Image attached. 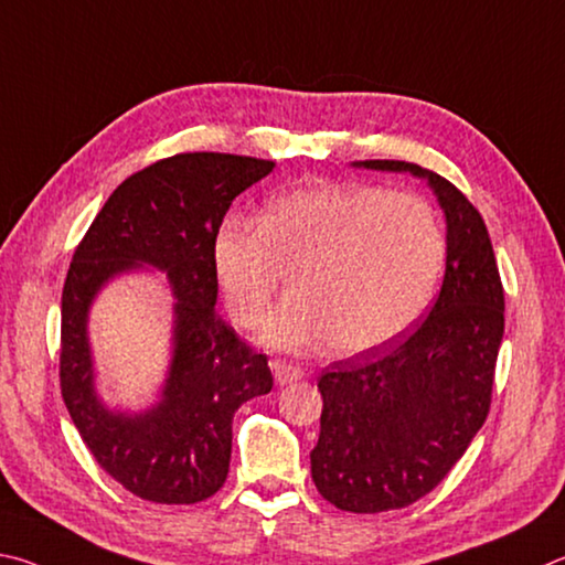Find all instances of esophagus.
<instances>
[{
	"label": "esophagus",
	"instance_id": "1",
	"mask_svg": "<svg viewBox=\"0 0 565 565\" xmlns=\"http://www.w3.org/2000/svg\"><path fill=\"white\" fill-rule=\"evenodd\" d=\"M273 374H275V382L277 384H292V382H298V380H302L305 377V370L302 367H298V364H292V362H273Z\"/></svg>",
	"mask_w": 565,
	"mask_h": 565
}]
</instances>
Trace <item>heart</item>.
Instances as JSON below:
<instances>
[{"label":"heart","instance_id":"heart-1","mask_svg":"<svg viewBox=\"0 0 565 565\" xmlns=\"http://www.w3.org/2000/svg\"><path fill=\"white\" fill-rule=\"evenodd\" d=\"M447 243L424 198L367 183H324L273 198L260 223L227 217L213 260L225 305L257 328L292 273V295L263 330L275 350L332 342L344 358L407 332L437 288Z\"/></svg>","mask_w":565,"mask_h":565}]
</instances>
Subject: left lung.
Returning <instances> with one entry per match:
<instances>
[{"label":"left lung","mask_w":565,"mask_h":565,"mask_svg":"<svg viewBox=\"0 0 565 565\" xmlns=\"http://www.w3.org/2000/svg\"><path fill=\"white\" fill-rule=\"evenodd\" d=\"M424 178L447 217V270L417 330L318 382L312 481L342 511L404 509L437 487L487 422L503 338V288L483 217L447 178L407 161H354Z\"/></svg>","instance_id":"8db88e82"}]
</instances>
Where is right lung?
Instances as JSON below:
<instances>
[{
    "mask_svg": "<svg viewBox=\"0 0 565 565\" xmlns=\"http://www.w3.org/2000/svg\"><path fill=\"white\" fill-rule=\"evenodd\" d=\"M273 161L233 153H178L116 188L78 243L62 292V397L106 473L153 503H198L223 487L233 417L273 390L265 354L237 340L215 312V235L245 188ZM167 273L174 292L172 362L148 411H111L95 392L87 312L116 276Z\"/></svg>",
    "mask_w": 565,
    "mask_h": 565,
    "instance_id": "1",
    "label": "right lung"
}]
</instances>
